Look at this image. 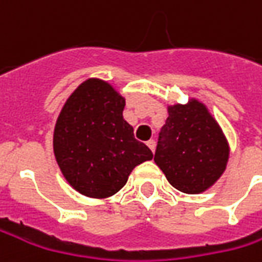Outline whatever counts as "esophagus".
<instances>
[{"label":"esophagus","instance_id":"34e87169","mask_svg":"<svg viewBox=\"0 0 262 262\" xmlns=\"http://www.w3.org/2000/svg\"><path fill=\"white\" fill-rule=\"evenodd\" d=\"M147 146H148V148H150L151 151H155V147H156L155 140H148V141H147Z\"/></svg>","mask_w":262,"mask_h":262}]
</instances>
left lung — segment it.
<instances>
[{
    "label": "left lung",
    "instance_id": "left-lung-1",
    "mask_svg": "<svg viewBox=\"0 0 262 262\" xmlns=\"http://www.w3.org/2000/svg\"><path fill=\"white\" fill-rule=\"evenodd\" d=\"M159 133L155 162L169 184L181 192L198 194L225 172L229 146L216 119L198 100L167 107Z\"/></svg>",
    "mask_w": 262,
    "mask_h": 262
}]
</instances>
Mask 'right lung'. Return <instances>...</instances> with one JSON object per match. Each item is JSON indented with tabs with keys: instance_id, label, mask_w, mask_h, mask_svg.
<instances>
[{
	"instance_id": "1",
	"label": "right lung",
	"mask_w": 262,
	"mask_h": 262,
	"mask_svg": "<svg viewBox=\"0 0 262 262\" xmlns=\"http://www.w3.org/2000/svg\"><path fill=\"white\" fill-rule=\"evenodd\" d=\"M125 99L106 81L90 78L68 97L56 121L54 151L68 184L93 198L114 195L131 170L153 157L124 119Z\"/></svg>"
}]
</instances>
